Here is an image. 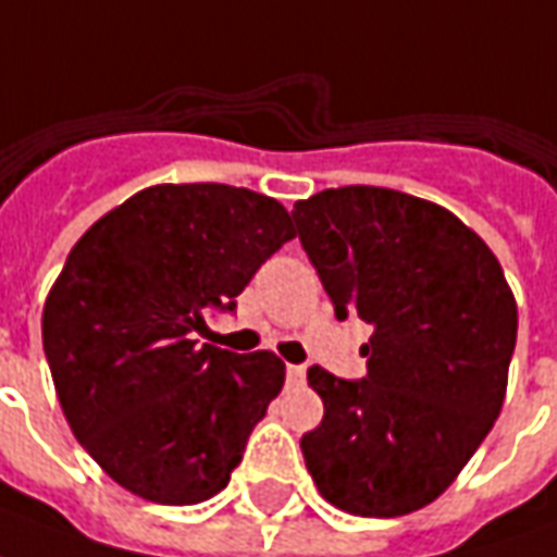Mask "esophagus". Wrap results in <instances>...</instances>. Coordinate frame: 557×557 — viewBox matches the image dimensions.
<instances>
[{
    "label": "esophagus",
    "mask_w": 557,
    "mask_h": 557,
    "mask_svg": "<svg viewBox=\"0 0 557 557\" xmlns=\"http://www.w3.org/2000/svg\"><path fill=\"white\" fill-rule=\"evenodd\" d=\"M286 376H289L292 383H301L307 376V368L305 364H289V368H286Z\"/></svg>",
    "instance_id": "esophagus-1"
}]
</instances>
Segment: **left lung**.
Listing matches in <instances>:
<instances>
[{
	"label": "left lung",
	"mask_w": 557,
	"mask_h": 557,
	"mask_svg": "<svg viewBox=\"0 0 557 557\" xmlns=\"http://www.w3.org/2000/svg\"><path fill=\"white\" fill-rule=\"evenodd\" d=\"M334 317L373 325L368 373L313 364L325 416L301 437L319 495L395 519L449 488L507 395L519 310L485 240L434 201L383 186L322 189L292 211Z\"/></svg>",
	"instance_id": "8db88e82"
}]
</instances>
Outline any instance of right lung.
Segmentation results:
<instances>
[{"mask_svg":"<svg viewBox=\"0 0 557 557\" xmlns=\"http://www.w3.org/2000/svg\"><path fill=\"white\" fill-rule=\"evenodd\" d=\"M295 238L277 198L159 184L77 240L41 313L62 413L132 495L189 507L228 485L286 364L198 346L208 310H235L259 265Z\"/></svg>","mask_w":557,"mask_h":557,"instance_id":"obj_1","label":"right lung"}]
</instances>
